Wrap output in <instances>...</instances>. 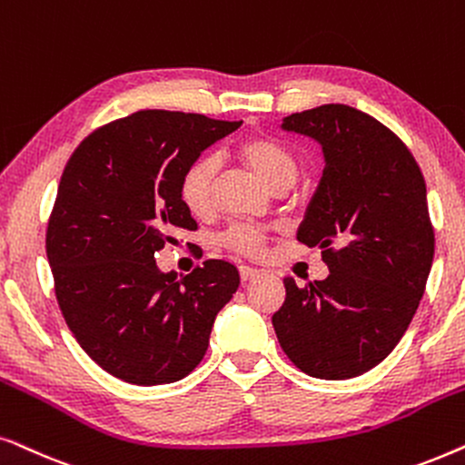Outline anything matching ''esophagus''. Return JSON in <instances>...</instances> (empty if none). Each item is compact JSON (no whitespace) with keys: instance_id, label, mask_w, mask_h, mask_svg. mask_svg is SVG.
<instances>
[{"instance_id":"esophagus-1","label":"esophagus","mask_w":465,"mask_h":465,"mask_svg":"<svg viewBox=\"0 0 465 465\" xmlns=\"http://www.w3.org/2000/svg\"><path fill=\"white\" fill-rule=\"evenodd\" d=\"M257 276H259V270L249 268V265H240V278H242V282H249Z\"/></svg>"}]
</instances>
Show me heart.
<instances>
[{"mask_svg": "<svg viewBox=\"0 0 465 465\" xmlns=\"http://www.w3.org/2000/svg\"><path fill=\"white\" fill-rule=\"evenodd\" d=\"M236 157L274 191L291 187L297 178L295 154L272 135H246L236 144ZM216 172H219V165H216L214 157L202 154V157L191 161L178 178V200L193 216H208L214 210ZM223 242L240 255L257 257L265 249L268 233L257 225L238 223V225L227 229Z\"/></svg>", "mask_w": 465, "mask_h": 465, "instance_id": "heart-1", "label": "heart"}]
</instances>
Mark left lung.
<instances>
[{
    "instance_id": "8db88e82",
    "label": "left lung",
    "mask_w": 465,
    "mask_h": 465,
    "mask_svg": "<svg viewBox=\"0 0 465 465\" xmlns=\"http://www.w3.org/2000/svg\"><path fill=\"white\" fill-rule=\"evenodd\" d=\"M282 129L323 146L297 240L319 246L330 276L304 287L284 278L272 325L302 372L352 379L398 346L425 293L436 242L425 178L391 129L344 104L291 114Z\"/></svg>"
}]
</instances>
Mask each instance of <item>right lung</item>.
Here are the masks:
<instances>
[{
	"label": "right lung",
	"instance_id": "right-lung-1",
	"mask_svg": "<svg viewBox=\"0 0 465 465\" xmlns=\"http://www.w3.org/2000/svg\"><path fill=\"white\" fill-rule=\"evenodd\" d=\"M242 121L140 110L80 142L61 174L46 255L61 314L99 368L132 385L181 381L240 284L236 265L208 259L187 276L154 255L197 223L178 178Z\"/></svg>",
	"mask_w": 465,
	"mask_h": 465
}]
</instances>
